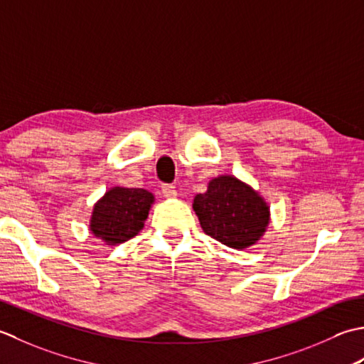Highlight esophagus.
Returning a JSON list of instances; mask_svg holds the SVG:
<instances>
[{
  "instance_id": "esophagus-1",
  "label": "esophagus",
  "mask_w": 364,
  "mask_h": 364,
  "mask_svg": "<svg viewBox=\"0 0 364 364\" xmlns=\"http://www.w3.org/2000/svg\"><path fill=\"white\" fill-rule=\"evenodd\" d=\"M161 193H163V196H165V198H169V199H173V198H176V196H177V191H176V188L173 187V185H169V183L161 185Z\"/></svg>"
}]
</instances>
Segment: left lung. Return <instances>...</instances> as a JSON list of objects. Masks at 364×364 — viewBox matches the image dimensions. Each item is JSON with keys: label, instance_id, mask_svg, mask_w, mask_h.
<instances>
[{"label": "left lung", "instance_id": "obj_1", "mask_svg": "<svg viewBox=\"0 0 364 364\" xmlns=\"http://www.w3.org/2000/svg\"><path fill=\"white\" fill-rule=\"evenodd\" d=\"M193 210L207 235L234 250L255 245L270 220L259 193L234 176L212 179L207 191L195 196Z\"/></svg>", "mask_w": 364, "mask_h": 364}]
</instances>
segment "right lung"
Masks as SVG:
<instances>
[{
	"label": "right lung",
	"instance_id": "right-lung-1",
	"mask_svg": "<svg viewBox=\"0 0 364 364\" xmlns=\"http://www.w3.org/2000/svg\"><path fill=\"white\" fill-rule=\"evenodd\" d=\"M154 195L144 188L114 187L94 205L91 231L107 245H117L135 237L144 226Z\"/></svg>",
	"mask_w": 364,
	"mask_h": 364
}]
</instances>
